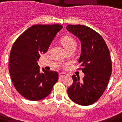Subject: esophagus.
<instances>
[{"mask_svg": "<svg viewBox=\"0 0 122 122\" xmlns=\"http://www.w3.org/2000/svg\"><path fill=\"white\" fill-rule=\"evenodd\" d=\"M66 75L65 74H63V73H60V74L59 75V78H65V77H66Z\"/></svg>", "mask_w": 122, "mask_h": 122, "instance_id": "1", "label": "esophagus"}]
</instances>
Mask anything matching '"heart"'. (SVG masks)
Wrapping results in <instances>:
<instances>
[{
  "instance_id": "obj_1",
  "label": "heart",
  "mask_w": 122,
  "mask_h": 122,
  "mask_svg": "<svg viewBox=\"0 0 122 122\" xmlns=\"http://www.w3.org/2000/svg\"><path fill=\"white\" fill-rule=\"evenodd\" d=\"M61 42H62V44H63V46L65 47L66 49H67L68 48H69L71 46L76 45V42H75V41L70 37H64L62 39Z\"/></svg>"
}]
</instances>
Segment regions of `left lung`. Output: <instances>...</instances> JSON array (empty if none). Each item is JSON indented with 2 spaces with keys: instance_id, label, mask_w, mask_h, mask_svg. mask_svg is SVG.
Listing matches in <instances>:
<instances>
[{
  "instance_id": "8db88e82",
  "label": "left lung",
  "mask_w": 122,
  "mask_h": 122,
  "mask_svg": "<svg viewBox=\"0 0 122 122\" xmlns=\"http://www.w3.org/2000/svg\"><path fill=\"white\" fill-rule=\"evenodd\" d=\"M68 31L81 42V51L78 62L85 74L83 80L73 75L72 85L68 89L70 99L76 104L88 106L100 98L112 75V64L106 42L97 32L80 25H69Z\"/></svg>"
}]
</instances>
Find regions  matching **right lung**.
<instances>
[{"label": "right lung", "mask_w": 122, "mask_h": 122, "mask_svg": "<svg viewBox=\"0 0 122 122\" xmlns=\"http://www.w3.org/2000/svg\"><path fill=\"white\" fill-rule=\"evenodd\" d=\"M60 25L31 26L20 35L10 50L9 70L16 91L30 101L45 98L58 80V73L46 71L37 63L41 53H46L57 33Z\"/></svg>", "instance_id": "1"}]
</instances>
